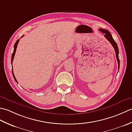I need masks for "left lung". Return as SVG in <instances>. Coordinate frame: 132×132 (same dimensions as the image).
<instances>
[{
  "label": "left lung",
  "instance_id": "obj_1",
  "mask_svg": "<svg viewBox=\"0 0 132 132\" xmlns=\"http://www.w3.org/2000/svg\"><path fill=\"white\" fill-rule=\"evenodd\" d=\"M100 31L102 32L104 34V37L107 39V40L109 41V43L111 44L113 46V48L114 49V51H115L116 53V58H117V62H118V69L119 70L120 69V60L119 58V48L118 46H117V45L116 43L114 40H113V38L112 36L111 33L109 32L108 30H105V29H99Z\"/></svg>",
  "mask_w": 132,
  "mask_h": 132
}]
</instances>
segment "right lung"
<instances>
[{
  "label": "right lung",
  "instance_id": "right-lung-1",
  "mask_svg": "<svg viewBox=\"0 0 132 132\" xmlns=\"http://www.w3.org/2000/svg\"><path fill=\"white\" fill-rule=\"evenodd\" d=\"M23 37V36H22L21 37H21ZM19 40H20L19 39V40H17V41H16V43H15V45H14V49H13V52L12 54V57H11V64H12V62H13V58H14V56H15V54L16 50V48H17V46H18V43H19ZM12 75H13V77L14 79H15V80L16 81V82L18 83V81H17V80H16V78H15V75H14L13 72V69H12Z\"/></svg>",
  "mask_w": 132,
  "mask_h": 132
}]
</instances>
